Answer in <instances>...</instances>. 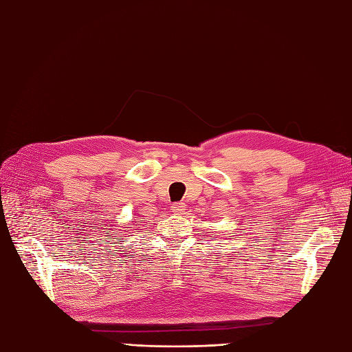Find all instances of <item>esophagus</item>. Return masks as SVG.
Returning a JSON list of instances; mask_svg holds the SVG:
<instances>
[{"instance_id":"esophagus-1","label":"esophagus","mask_w":352,"mask_h":352,"mask_svg":"<svg viewBox=\"0 0 352 352\" xmlns=\"http://www.w3.org/2000/svg\"><path fill=\"white\" fill-rule=\"evenodd\" d=\"M171 210H173V212L177 214V215L184 214V212H185V203H182V201L173 203V206H171Z\"/></svg>"}]
</instances>
